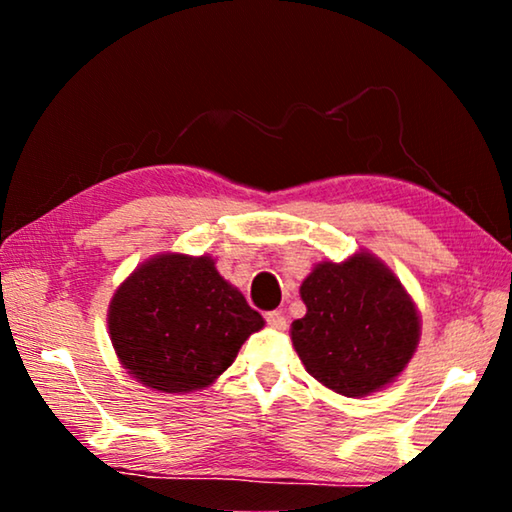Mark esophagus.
<instances>
[{"label": "esophagus", "mask_w": 512, "mask_h": 512, "mask_svg": "<svg viewBox=\"0 0 512 512\" xmlns=\"http://www.w3.org/2000/svg\"><path fill=\"white\" fill-rule=\"evenodd\" d=\"M264 318H266V323L271 325V327H275V329L287 327V318H284L282 311H277V309L275 311H266Z\"/></svg>", "instance_id": "34e87169"}]
</instances>
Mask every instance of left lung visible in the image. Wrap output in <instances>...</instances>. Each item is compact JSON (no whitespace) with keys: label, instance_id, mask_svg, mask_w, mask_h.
Segmentation results:
<instances>
[{"label":"left lung","instance_id":"obj_1","mask_svg":"<svg viewBox=\"0 0 512 512\" xmlns=\"http://www.w3.org/2000/svg\"><path fill=\"white\" fill-rule=\"evenodd\" d=\"M307 314L293 320L291 341L307 372L345 397H363L400 375L420 339L409 293L368 253L323 262L300 287Z\"/></svg>","mask_w":512,"mask_h":512}]
</instances>
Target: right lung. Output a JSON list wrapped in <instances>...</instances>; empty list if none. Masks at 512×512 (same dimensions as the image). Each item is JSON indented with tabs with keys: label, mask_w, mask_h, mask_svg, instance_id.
Wrapping results in <instances>:
<instances>
[{
	"label": "right lung",
	"mask_w": 512,
	"mask_h": 512,
	"mask_svg": "<svg viewBox=\"0 0 512 512\" xmlns=\"http://www.w3.org/2000/svg\"><path fill=\"white\" fill-rule=\"evenodd\" d=\"M262 327L264 318L223 280L214 259L176 253L137 268L108 314L121 366L160 393L210 386Z\"/></svg>",
	"instance_id": "right-lung-1"
}]
</instances>
